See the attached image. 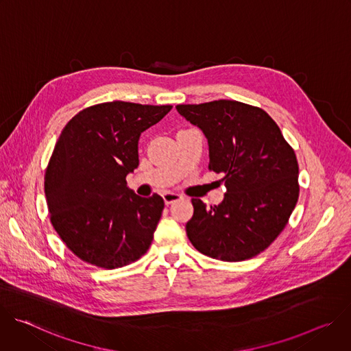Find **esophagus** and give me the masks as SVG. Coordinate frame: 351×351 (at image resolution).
Returning <instances> with one entry per match:
<instances>
[{"instance_id": "obj_1", "label": "esophagus", "mask_w": 351, "mask_h": 351, "mask_svg": "<svg viewBox=\"0 0 351 351\" xmlns=\"http://www.w3.org/2000/svg\"><path fill=\"white\" fill-rule=\"evenodd\" d=\"M162 197H164V202H165L167 206H169V204H172V203H175V202H179V199L183 198L182 194H179V193H172V191L164 193Z\"/></svg>"}]
</instances>
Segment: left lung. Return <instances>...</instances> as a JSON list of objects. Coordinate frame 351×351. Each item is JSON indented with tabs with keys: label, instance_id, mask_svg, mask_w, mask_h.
<instances>
[{
	"label": "left lung",
	"instance_id": "obj_1",
	"mask_svg": "<svg viewBox=\"0 0 351 351\" xmlns=\"http://www.w3.org/2000/svg\"><path fill=\"white\" fill-rule=\"evenodd\" d=\"M206 134L210 171L223 173L222 203L191 198L186 233L199 253L222 261L253 258L280 234L298 199V164L279 126L261 108L233 99L176 106Z\"/></svg>",
	"mask_w": 351,
	"mask_h": 351
}]
</instances>
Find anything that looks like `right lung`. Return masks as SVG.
Returning <instances> with one entry per match:
<instances>
[{
    "mask_svg": "<svg viewBox=\"0 0 351 351\" xmlns=\"http://www.w3.org/2000/svg\"><path fill=\"white\" fill-rule=\"evenodd\" d=\"M171 110L103 103L76 114L61 132L44 191L54 229L82 261L115 269L137 261L152 245L164 199L134 194L126 176L138 167L140 134Z\"/></svg>",
    "mask_w": 351,
    "mask_h": 351,
    "instance_id": "obj_1",
    "label": "right lung"
}]
</instances>
